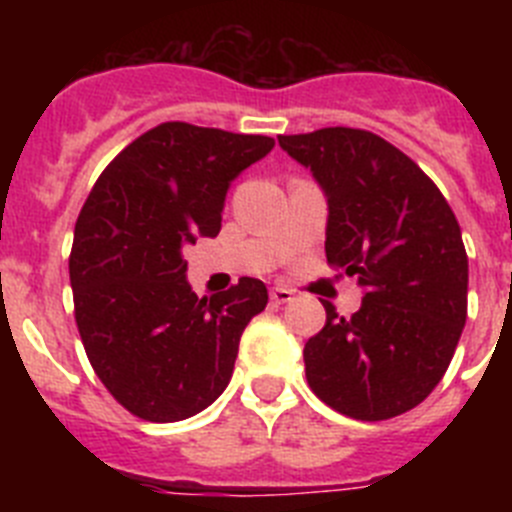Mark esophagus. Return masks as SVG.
<instances>
[{
    "instance_id": "34e87169",
    "label": "esophagus",
    "mask_w": 512,
    "mask_h": 512,
    "mask_svg": "<svg viewBox=\"0 0 512 512\" xmlns=\"http://www.w3.org/2000/svg\"><path fill=\"white\" fill-rule=\"evenodd\" d=\"M292 300H295V292H292V289H287V287L271 289V302H274V305H287V302H292Z\"/></svg>"
}]
</instances>
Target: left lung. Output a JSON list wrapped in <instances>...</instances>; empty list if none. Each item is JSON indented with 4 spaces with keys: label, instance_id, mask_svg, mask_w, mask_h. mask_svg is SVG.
<instances>
[{
    "label": "left lung",
    "instance_id": "1",
    "mask_svg": "<svg viewBox=\"0 0 512 512\" xmlns=\"http://www.w3.org/2000/svg\"><path fill=\"white\" fill-rule=\"evenodd\" d=\"M328 200L325 256L359 277L351 318L325 305L305 343L310 390L356 420L408 413L441 382L467 323L469 264L449 202L413 158L369 130L279 135Z\"/></svg>",
    "mask_w": 512,
    "mask_h": 512
}]
</instances>
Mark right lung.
<instances>
[{
    "label": "right lung",
    "mask_w": 512,
    "mask_h": 512,
    "mask_svg": "<svg viewBox=\"0 0 512 512\" xmlns=\"http://www.w3.org/2000/svg\"><path fill=\"white\" fill-rule=\"evenodd\" d=\"M274 138L161 122L102 171L74 228L69 277L89 364L151 423L205 410L233 377L243 330L269 302L261 279L197 297L182 251L215 238L235 176Z\"/></svg>",
    "instance_id": "right-lung-1"
}]
</instances>
